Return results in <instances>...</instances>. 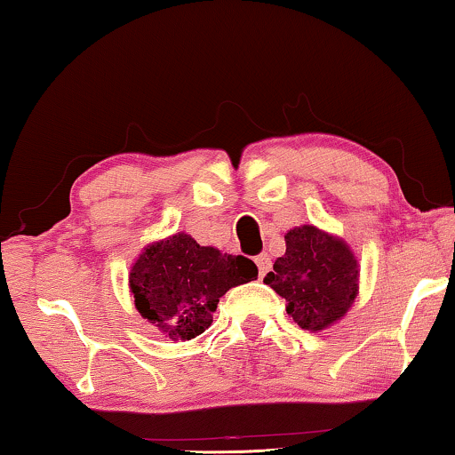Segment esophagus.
Here are the masks:
<instances>
[{
    "label": "esophagus",
    "instance_id": "esophagus-1",
    "mask_svg": "<svg viewBox=\"0 0 455 455\" xmlns=\"http://www.w3.org/2000/svg\"><path fill=\"white\" fill-rule=\"evenodd\" d=\"M254 263H257V267H259L260 277H265L267 273H269V269H271V257L267 252H260L259 257L254 259Z\"/></svg>",
    "mask_w": 455,
    "mask_h": 455
}]
</instances>
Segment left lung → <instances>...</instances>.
<instances>
[{"label": "left lung", "instance_id": "1", "mask_svg": "<svg viewBox=\"0 0 455 455\" xmlns=\"http://www.w3.org/2000/svg\"><path fill=\"white\" fill-rule=\"evenodd\" d=\"M263 282L285 298L288 315L307 331L341 319L358 290V263L344 242L315 226L285 234V254Z\"/></svg>", "mask_w": 455, "mask_h": 455}]
</instances>
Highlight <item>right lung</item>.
Listing matches in <instances>:
<instances>
[{
  "mask_svg": "<svg viewBox=\"0 0 455 455\" xmlns=\"http://www.w3.org/2000/svg\"><path fill=\"white\" fill-rule=\"evenodd\" d=\"M259 269L242 254L201 246L186 234L155 242L130 273L136 310L173 339H192L211 323L229 288L257 279Z\"/></svg>",
  "mask_w": 455,
  "mask_h": 455,
  "instance_id": "add662e5",
  "label": "right lung"
}]
</instances>
